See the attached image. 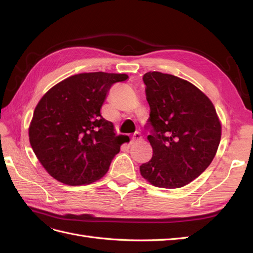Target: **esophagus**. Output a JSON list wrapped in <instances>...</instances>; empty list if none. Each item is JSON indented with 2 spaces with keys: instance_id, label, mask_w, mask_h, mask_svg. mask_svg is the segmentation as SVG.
<instances>
[{
  "instance_id": "obj_1",
  "label": "esophagus",
  "mask_w": 253,
  "mask_h": 253,
  "mask_svg": "<svg viewBox=\"0 0 253 253\" xmlns=\"http://www.w3.org/2000/svg\"><path fill=\"white\" fill-rule=\"evenodd\" d=\"M141 139H142L141 134H140L139 132H136V133L133 135V137H132V142L139 141V140H141Z\"/></svg>"
}]
</instances>
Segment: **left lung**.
<instances>
[{"instance_id":"8db88e82","label":"left lung","mask_w":253,"mask_h":253,"mask_svg":"<svg viewBox=\"0 0 253 253\" xmlns=\"http://www.w3.org/2000/svg\"><path fill=\"white\" fill-rule=\"evenodd\" d=\"M150 117L145 126L153 149L140 173L153 186L188 185L210 166L221 126L210 99L192 83L159 72L143 75Z\"/></svg>"}]
</instances>
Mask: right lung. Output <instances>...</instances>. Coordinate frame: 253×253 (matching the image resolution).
I'll list each match as a JSON object with an SVG mask.
<instances>
[{"label": "right lung", "instance_id": "obj_1", "mask_svg": "<svg viewBox=\"0 0 253 253\" xmlns=\"http://www.w3.org/2000/svg\"><path fill=\"white\" fill-rule=\"evenodd\" d=\"M126 74L84 73L52 86L37 104L29 141L47 173L68 186L87 185L108 172L124 143L101 106Z\"/></svg>", "mask_w": 253, "mask_h": 253}]
</instances>
